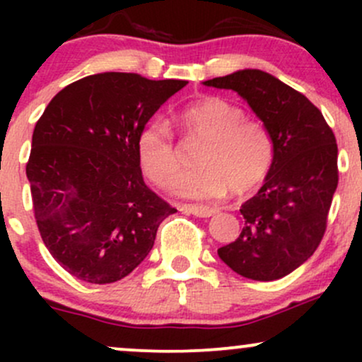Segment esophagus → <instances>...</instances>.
Masks as SVG:
<instances>
[{
    "label": "esophagus",
    "mask_w": 362,
    "mask_h": 362,
    "mask_svg": "<svg viewBox=\"0 0 362 362\" xmlns=\"http://www.w3.org/2000/svg\"><path fill=\"white\" fill-rule=\"evenodd\" d=\"M185 209L194 216H199V218H209V216H214L218 211L214 207L209 206H185Z\"/></svg>",
    "instance_id": "1"
}]
</instances>
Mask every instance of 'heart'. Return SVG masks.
Wrapping results in <instances>:
<instances>
[{
  "label": "heart",
  "mask_w": 362,
  "mask_h": 362,
  "mask_svg": "<svg viewBox=\"0 0 362 362\" xmlns=\"http://www.w3.org/2000/svg\"><path fill=\"white\" fill-rule=\"evenodd\" d=\"M187 139L201 141L192 172L177 182L175 192L189 199H216L233 190L257 189L274 161V141L267 127L247 117L238 103L223 97L199 98L178 112ZM141 170L153 184L170 189L180 173L175 136L161 119L149 120L136 143Z\"/></svg>",
  "instance_id": "1"
}]
</instances>
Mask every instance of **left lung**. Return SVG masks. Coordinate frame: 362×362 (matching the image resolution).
<instances>
[{
  "instance_id": "left-lung-1",
  "label": "left lung",
  "mask_w": 362,
  "mask_h": 362,
  "mask_svg": "<svg viewBox=\"0 0 362 362\" xmlns=\"http://www.w3.org/2000/svg\"><path fill=\"white\" fill-rule=\"evenodd\" d=\"M204 85L238 91L274 141L265 184L240 209L242 233L218 255L247 279H281L308 260L325 235L339 184L334 131L305 95L260 69H243Z\"/></svg>"
}]
</instances>
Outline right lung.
<instances>
[{
  "instance_id": "obj_1",
  "label": "right lung",
  "mask_w": 362,
  "mask_h": 362,
  "mask_svg": "<svg viewBox=\"0 0 362 362\" xmlns=\"http://www.w3.org/2000/svg\"><path fill=\"white\" fill-rule=\"evenodd\" d=\"M187 81L91 74L62 88L37 120L27 161L39 233L78 279L109 284L146 259L158 226L177 213L148 189L139 131Z\"/></svg>"
}]
</instances>
